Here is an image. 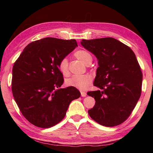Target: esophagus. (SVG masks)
<instances>
[{
	"mask_svg": "<svg viewBox=\"0 0 153 153\" xmlns=\"http://www.w3.org/2000/svg\"><path fill=\"white\" fill-rule=\"evenodd\" d=\"M81 95H82V97H86L87 93H85V92H83V91H81Z\"/></svg>",
	"mask_w": 153,
	"mask_h": 153,
	"instance_id": "esophagus-1",
	"label": "esophagus"
}]
</instances>
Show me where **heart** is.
<instances>
[{
  "label": "heart",
  "mask_w": 153,
  "mask_h": 153,
  "mask_svg": "<svg viewBox=\"0 0 153 153\" xmlns=\"http://www.w3.org/2000/svg\"><path fill=\"white\" fill-rule=\"evenodd\" d=\"M74 56L85 65H89L93 60V56L89 52L86 50H79L74 53ZM58 68L63 76H67L69 74L68 62L66 58L61 59L58 64ZM92 81V77L89 74L83 76H73L66 81V85L75 87L80 90H85L87 88Z\"/></svg>",
  "instance_id": "heart-1"
}]
</instances>
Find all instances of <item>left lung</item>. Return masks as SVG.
I'll return each mask as SVG.
<instances>
[{"mask_svg": "<svg viewBox=\"0 0 153 153\" xmlns=\"http://www.w3.org/2000/svg\"><path fill=\"white\" fill-rule=\"evenodd\" d=\"M82 46L98 59L94 85L100 89L87 92L95 105L88 113L106 127L121 124L129 118L140 98L143 74L130 48L112 37L85 40Z\"/></svg>", "mask_w": 153, "mask_h": 153, "instance_id": "obj_1", "label": "left lung"}]
</instances>
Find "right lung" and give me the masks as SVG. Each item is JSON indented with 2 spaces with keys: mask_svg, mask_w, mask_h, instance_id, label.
<instances>
[{
  "mask_svg": "<svg viewBox=\"0 0 153 153\" xmlns=\"http://www.w3.org/2000/svg\"><path fill=\"white\" fill-rule=\"evenodd\" d=\"M77 46L75 39L46 37L31 42L14 64L12 91L20 112L32 124L48 128L61 122L70 102L81 93L60 89L63 75L58 64Z\"/></svg>",
  "mask_w": 153,
  "mask_h": 153,
  "instance_id": "1",
  "label": "right lung"
}]
</instances>
